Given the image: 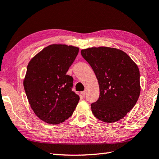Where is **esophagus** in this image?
Here are the masks:
<instances>
[{
  "label": "esophagus",
  "instance_id": "34e87169",
  "mask_svg": "<svg viewBox=\"0 0 159 159\" xmlns=\"http://www.w3.org/2000/svg\"><path fill=\"white\" fill-rule=\"evenodd\" d=\"M85 94H86V92L85 91L81 92V93H80V97H81L82 98H84L85 97Z\"/></svg>",
  "mask_w": 159,
  "mask_h": 159
}]
</instances>
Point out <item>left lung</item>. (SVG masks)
<instances>
[{"mask_svg":"<svg viewBox=\"0 0 159 159\" xmlns=\"http://www.w3.org/2000/svg\"><path fill=\"white\" fill-rule=\"evenodd\" d=\"M80 53L93 70L99 85V99L91 104L92 113L107 123L122 119L140 96L137 65L125 52L115 48L92 47Z\"/></svg>","mask_w":159,"mask_h":159,"instance_id":"left-lung-1","label":"left lung"}]
</instances>
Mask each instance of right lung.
<instances>
[{"label": "right lung", "instance_id": "obj_1", "mask_svg": "<svg viewBox=\"0 0 159 159\" xmlns=\"http://www.w3.org/2000/svg\"><path fill=\"white\" fill-rule=\"evenodd\" d=\"M79 48L51 44L30 60L24 80L28 102L40 120L51 125L62 123L73 114L79 96L71 90L73 78L67 72Z\"/></svg>", "mask_w": 159, "mask_h": 159}]
</instances>
